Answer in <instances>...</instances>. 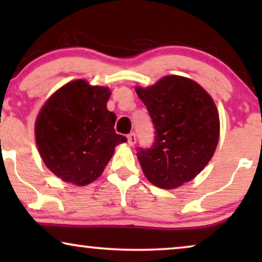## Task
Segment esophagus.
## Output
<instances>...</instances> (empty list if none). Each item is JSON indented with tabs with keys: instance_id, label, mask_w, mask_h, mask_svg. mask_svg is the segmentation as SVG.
<instances>
[{
	"instance_id": "34e87169",
	"label": "esophagus",
	"mask_w": 262,
	"mask_h": 262,
	"mask_svg": "<svg viewBox=\"0 0 262 262\" xmlns=\"http://www.w3.org/2000/svg\"><path fill=\"white\" fill-rule=\"evenodd\" d=\"M136 142H137V137H136V134H135V132H131V134L127 136V143L130 145H135Z\"/></svg>"
}]
</instances>
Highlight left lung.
<instances>
[{
	"mask_svg": "<svg viewBox=\"0 0 262 262\" xmlns=\"http://www.w3.org/2000/svg\"><path fill=\"white\" fill-rule=\"evenodd\" d=\"M155 128L150 148H137L146 179L160 188L192 180L213 156L220 117L213 100L194 81L166 76L149 88H136Z\"/></svg>",
	"mask_w": 262,
	"mask_h": 262,
	"instance_id": "obj_1",
	"label": "left lung"
}]
</instances>
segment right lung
Listing matches in <instances>:
<instances>
[{"instance_id":"1","label":"right lung","mask_w":262,"mask_h":262,"mask_svg":"<svg viewBox=\"0 0 262 262\" xmlns=\"http://www.w3.org/2000/svg\"><path fill=\"white\" fill-rule=\"evenodd\" d=\"M111 92L83 80L70 82L50 98L35 123L42 161L66 182L84 186L99 178L114 148L126 142L114 131L116 114L107 110Z\"/></svg>"}]
</instances>
